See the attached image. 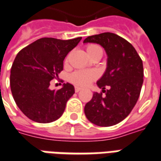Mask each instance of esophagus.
Returning a JSON list of instances; mask_svg holds the SVG:
<instances>
[{"label": "esophagus", "mask_w": 161, "mask_h": 161, "mask_svg": "<svg viewBox=\"0 0 161 161\" xmlns=\"http://www.w3.org/2000/svg\"><path fill=\"white\" fill-rule=\"evenodd\" d=\"M81 89H82V88H81L80 87L75 86V92H76V93H78V92H79V91H80Z\"/></svg>", "instance_id": "34e87169"}]
</instances>
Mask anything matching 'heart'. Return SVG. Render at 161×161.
Listing matches in <instances>:
<instances>
[{
	"mask_svg": "<svg viewBox=\"0 0 161 161\" xmlns=\"http://www.w3.org/2000/svg\"><path fill=\"white\" fill-rule=\"evenodd\" d=\"M86 51L88 53V55L91 57L97 52L102 51V49L98 45L90 44L87 46ZM66 62H68V59L66 60ZM97 78H98V73L94 71H76L71 74L70 81L71 83L75 85L84 87L88 85L92 81L95 80Z\"/></svg>",
	"mask_w": 161,
	"mask_h": 161,
	"instance_id": "1",
	"label": "heart"
}]
</instances>
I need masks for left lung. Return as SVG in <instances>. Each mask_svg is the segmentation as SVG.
Instances as JSON below:
<instances>
[{
	"mask_svg": "<svg viewBox=\"0 0 161 161\" xmlns=\"http://www.w3.org/2000/svg\"><path fill=\"white\" fill-rule=\"evenodd\" d=\"M83 43H97L107 54V68L97 85L103 93H93L84 107L91 123L108 127L117 125L132 111L142 88L144 68L141 58L128 41L111 32L88 36ZM106 86L110 88L104 91Z\"/></svg>",
	"mask_w": 161,
	"mask_h": 161,
	"instance_id": "8db88e82",
	"label": "left lung"
}]
</instances>
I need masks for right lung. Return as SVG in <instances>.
<instances>
[{
    "mask_svg": "<svg viewBox=\"0 0 161 161\" xmlns=\"http://www.w3.org/2000/svg\"><path fill=\"white\" fill-rule=\"evenodd\" d=\"M81 39L43 37L16 55L10 76L11 93L16 105L32 121L47 124L63 115L66 103L75 93L74 87L67 83L59 90H51L50 81L58 78L64 58Z\"/></svg>",
    "mask_w": 161,
    "mask_h": 161,
    "instance_id": "obj_1",
    "label": "right lung"
}]
</instances>
